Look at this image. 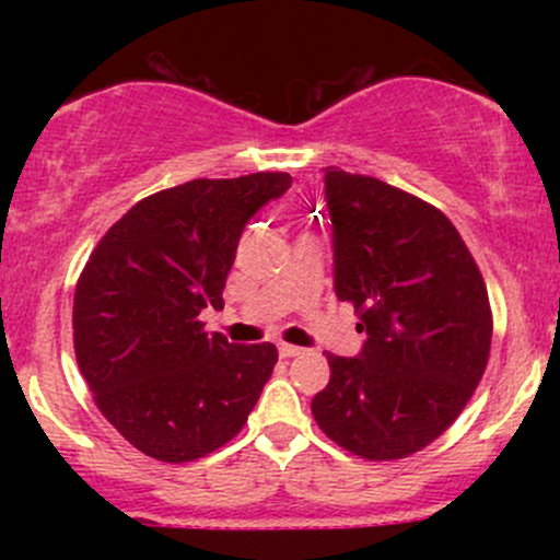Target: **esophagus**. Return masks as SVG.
Listing matches in <instances>:
<instances>
[{
  "label": "esophagus",
  "instance_id": "esophagus-1",
  "mask_svg": "<svg viewBox=\"0 0 560 560\" xmlns=\"http://www.w3.org/2000/svg\"><path fill=\"white\" fill-rule=\"evenodd\" d=\"M302 347H298V345H287V342H281L279 345V355L281 358H298V355H302Z\"/></svg>",
  "mask_w": 560,
  "mask_h": 560
}]
</instances>
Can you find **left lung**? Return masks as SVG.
I'll list each match as a JSON object with an SVG mask.
<instances>
[{
	"instance_id": "8db88e82",
	"label": "left lung",
	"mask_w": 560,
	"mask_h": 560,
	"mask_svg": "<svg viewBox=\"0 0 560 560\" xmlns=\"http://www.w3.org/2000/svg\"><path fill=\"white\" fill-rule=\"evenodd\" d=\"M334 289L369 334L329 358L313 397L320 432L365 460H400L447 432L485 376L492 307L458 229L434 205L374 176L326 168Z\"/></svg>"
}]
</instances>
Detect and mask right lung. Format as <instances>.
<instances>
[{
	"label": "right lung",
	"mask_w": 560,
	"mask_h": 560,
	"mask_svg": "<svg viewBox=\"0 0 560 560\" xmlns=\"http://www.w3.org/2000/svg\"><path fill=\"white\" fill-rule=\"evenodd\" d=\"M289 173L195 178L133 205L102 236L73 298L75 361L96 408L150 458L189 464L242 432L279 350L229 345L199 320L223 307L236 244Z\"/></svg>",
	"instance_id": "obj_1"
}]
</instances>
